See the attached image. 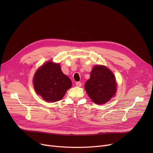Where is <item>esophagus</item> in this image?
Returning <instances> with one entry per match:
<instances>
[{
	"label": "esophagus",
	"instance_id": "34e87169",
	"mask_svg": "<svg viewBox=\"0 0 153 153\" xmlns=\"http://www.w3.org/2000/svg\"><path fill=\"white\" fill-rule=\"evenodd\" d=\"M76 85L77 87H81L82 86V83L80 82H76Z\"/></svg>",
	"mask_w": 153,
	"mask_h": 153
}]
</instances>
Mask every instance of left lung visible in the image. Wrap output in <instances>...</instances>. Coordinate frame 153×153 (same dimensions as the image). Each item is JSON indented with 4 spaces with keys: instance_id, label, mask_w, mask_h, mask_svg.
Masks as SVG:
<instances>
[{
    "instance_id": "left-lung-1",
    "label": "left lung",
    "mask_w": 153,
    "mask_h": 153,
    "mask_svg": "<svg viewBox=\"0 0 153 153\" xmlns=\"http://www.w3.org/2000/svg\"><path fill=\"white\" fill-rule=\"evenodd\" d=\"M85 89L94 103H106L117 92V83L114 73L105 66H94L91 72L90 78L85 82Z\"/></svg>"
}]
</instances>
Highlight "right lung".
Masks as SVG:
<instances>
[{
	"mask_svg": "<svg viewBox=\"0 0 153 153\" xmlns=\"http://www.w3.org/2000/svg\"><path fill=\"white\" fill-rule=\"evenodd\" d=\"M33 84L37 94L48 102H56L62 99L72 86L69 78L62 73L59 63L47 62L34 74Z\"/></svg>",
	"mask_w": 153,
	"mask_h": 153,
	"instance_id": "right-lung-1",
	"label": "right lung"
}]
</instances>
